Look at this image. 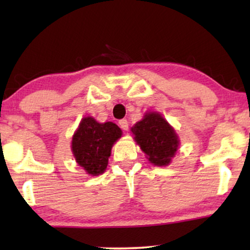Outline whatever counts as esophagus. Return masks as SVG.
<instances>
[{"instance_id": "1", "label": "esophagus", "mask_w": 250, "mask_h": 250, "mask_svg": "<svg viewBox=\"0 0 250 250\" xmlns=\"http://www.w3.org/2000/svg\"><path fill=\"white\" fill-rule=\"evenodd\" d=\"M128 125H129V123L127 119H121V121H119V126H121L124 131H126V129L128 128Z\"/></svg>"}]
</instances>
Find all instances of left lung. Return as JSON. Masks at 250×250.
<instances>
[{"mask_svg": "<svg viewBox=\"0 0 250 250\" xmlns=\"http://www.w3.org/2000/svg\"><path fill=\"white\" fill-rule=\"evenodd\" d=\"M132 132L150 163L157 166L169 164L179 146V140L172 126L162 116L156 112L146 114L136 123Z\"/></svg>", "mask_w": 250, "mask_h": 250, "instance_id": "1", "label": "left lung"}]
</instances>
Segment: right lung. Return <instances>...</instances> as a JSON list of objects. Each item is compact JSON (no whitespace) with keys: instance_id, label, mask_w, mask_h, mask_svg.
<instances>
[{"instance_id":"right-lung-1","label":"right lung","mask_w":250,"mask_h":250,"mask_svg":"<svg viewBox=\"0 0 250 250\" xmlns=\"http://www.w3.org/2000/svg\"><path fill=\"white\" fill-rule=\"evenodd\" d=\"M121 136L122 129L114 123L100 124L92 117L82 119L71 142L78 165L91 175H100L107 168L112 145Z\"/></svg>"}]
</instances>
